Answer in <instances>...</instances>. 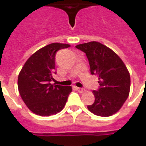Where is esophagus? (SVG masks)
<instances>
[{"label": "esophagus", "instance_id": "34e87169", "mask_svg": "<svg viewBox=\"0 0 146 146\" xmlns=\"http://www.w3.org/2000/svg\"><path fill=\"white\" fill-rule=\"evenodd\" d=\"M76 89L80 93H82L83 92H85V89H82V88H79V87H76Z\"/></svg>", "mask_w": 146, "mask_h": 146}]
</instances>
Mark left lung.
<instances>
[{"label": "left lung", "mask_w": 146, "mask_h": 146, "mask_svg": "<svg viewBox=\"0 0 146 146\" xmlns=\"http://www.w3.org/2000/svg\"><path fill=\"white\" fill-rule=\"evenodd\" d=\"M89 60L92 75L98 76L99 88L93 91L95 102L87 108L92 113L109 117L117 113L129 96L130 76L116 53L97 42L78 44Z\"/></svg>", "instance_id": "8db88e82"}]
</instances>
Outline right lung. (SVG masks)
<instances>
[{
  "mask_svg": "<svg viewBox=\"0 0 146 146\" xmlns=\"http://www.w3.org/2000/svg\"><path fill=\"white\" fill-rule=\"evenodd\" d=\"M70 46L52 43L34 53L23 66L18 76V89L29 109L39 116L60 112L66 104L72 87L51 84L55 72L57 50Z\"/></svg>",
  "mask_w": 146,
  "mask_h": 146,
  "instance_id": "obj_1",
  "label": "right lung"
}]
</instances>
